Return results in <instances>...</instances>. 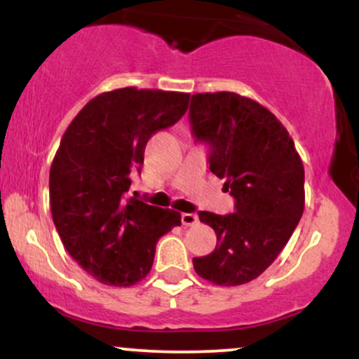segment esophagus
Wrapping results in <instances>:
<instances>
[{"label":"esophagus","instance_id":"obj_1","mask_svg":"<svg viewBox=\"0 0 359 359\" xmlns=\"http://www.w3.org/2000/svg\"><path fill=\"white\" fill-rule=\"evenodd\" d=\"M199 222V217H197V214H192V212H184L182 214V224L184 226H194Z\"/></svg>","mask_w":359,"mask_h":359}]
</instances>
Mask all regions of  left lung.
I'll use <instances>...</instances> for the list:
<instances>
[{
    "instance_id": "1",
    "label": "left lung",
    "mask_w": 359,
    "mask_h": 359,
    "mask_svg": "<svg viewBox=\"0 0 359 359\" xmlns=\"http://www.w3.org/2000/svg\"><path fill=\"white\" fill-rule=\"evenodd\" d=\"M189 118L196 140L211 147L209 168L236 199L233 214L199 212L217 243L192 259L194 270L216 285H243L275 262L302 217V160L285 126L250 97L197 93Z\"/></svg>"
}]
</instances>
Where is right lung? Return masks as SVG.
Returning <instances> with one entry per match:
<instances>
[{"instance_id":"1","label":"right lung","mask_w":359,"mask_h":359,"mask_svg":"<svg viewBox=\"0 0 359 359\" xmlns=\"http://www.w3.org/2000/svg\"><path fill=\"white\" fill-rule=\"evenodd\" d=\"M187 93L123 88L93 97L60 140L50 167V209L62 243L90 277L130 287L151 270L160 236L180 212L128 197L147 142L175 125Z\"/></svg>"}]
</instances>
